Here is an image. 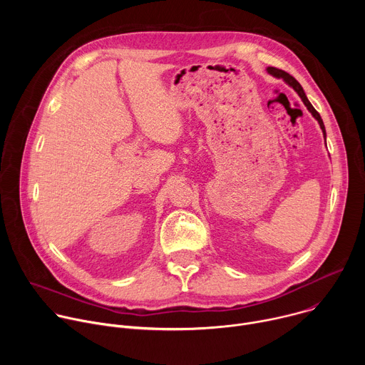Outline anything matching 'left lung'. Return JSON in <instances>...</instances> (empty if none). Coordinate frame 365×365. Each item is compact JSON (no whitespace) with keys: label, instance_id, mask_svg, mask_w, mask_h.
Masks as SVG:
<instances>
[{"label":"left lung","instance_id":"obj_1","mask_svg":"<svg viewBox=\"0 0 365 365\" xmlns=\"http://www.w3.org/2000/svg\"><path fill=\"white\" fill-rule=\"evenodd\" d=\"M267 73L272 75L273 78L283 79L290 88H293V89L297 92V95H299L300 99L303 101V103H304V107L307 108V111H309L312 115H314V118L319 123V127H321V130H322V133H324V137L327 138V131H325L324 121H322L319 113H318V111L314 108V106H312V103L309 102V99H307V96H306V93H304V91H303V88H302V85H300L293 76H290L289 73H286L284 71H280V69H276V68H267Z\"/></svg>","mask_w":365,"mask_h":365}]
</instances>
